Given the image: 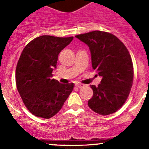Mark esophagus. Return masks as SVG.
Returning a JSON list of instances; mask_svg holds the SVG:
<instances>
[{
  "mask_svg": "<svg viewBox=\"0 0 149 149\" xmlns=\"http://www.w3.org/2000/svg\"><path fill=\"white\" fill-rule=\"evenodd\" d=\"M76 86H77V88H81V87H84V86H85V85L83 84H76Z\"/></svg>",
  "mask_w": 149,
  "mask_h": 149,
  "instance_id": "34e87169",
  "label": "esophagus"
}]
</instances>
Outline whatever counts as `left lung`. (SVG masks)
<instances>
[{
  "label": "left lung",
  "instance_id": "1",
  "mask_svg": "<svg viewBox=\"0 0 149 149\" xmlns=\"http://www.w3.org/2000/svg\"><path fill=\"white\" fill-rule=\"evenodd\" d=\"M75 37L89 46L93 68L102 77L98 86L91 85L89 108L102 116L113 113L125 103L133 85L134 66L128 50L107 32L95 30Z\"/></svg>",
  "mask_w": 149,
  "mask_h": 149
}]
</instances>
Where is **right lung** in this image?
<instances>
[{
    "label": "right lung",
    "mask_w": 149,
    "mask_h": 149,
    "mask_svg": "<svg viewBox=\"0 0 149 149\" xmlns=\"http://www.w3.org/2000/svg\"><path fill=\"white\" fill-rule=\"evenodd\" d=\"M73 39L44 35L24 47L15 70L18 93L27 110L37 117L50 119L60 110L74 88L73 83L51 79L58 55Z\"/></svg>",
    "instance_id": "add662e5"
}]
</instances>
